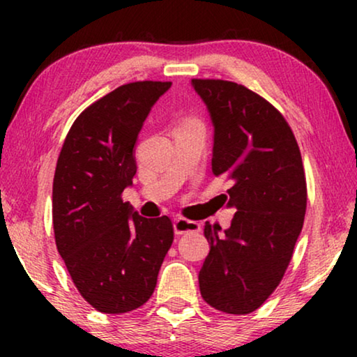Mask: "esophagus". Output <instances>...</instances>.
Segmentation results:
<instances>
[{
	"instance_id": "obj_1",
	"label": "esophagus",
	"mask_w": 357,
	"mask_h": 357,
	"mask_svg": "<svg viewBox=\"0 0 357 357\" xmlns=\"http://www.w3.org/2000/svg\"><path fill=\"white\" fill-rule=\"evenodd\" d=\"M202 226L195 221H188L185 218H175L174 219V231L175 234H185V232H198Z\"/></svg>"
}]
</instances>
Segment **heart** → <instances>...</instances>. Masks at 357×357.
<instances>
[{
  "instance_id": "obj_1",
  "label": "heart",
  "mask_w": 357,
  "mask_h": 357,
  "mask_svg": "<svg viewBox=\"0 0 357 357\" xmlns=\"http://www.w3.org/2000/svg\"><path fill=\"white\" fill-rule=\"evenodd\" d=\"M183 123H192V125H202L199 123V121L197 120V119H188V120H185Z\"/></svg>"
}]
</instances>
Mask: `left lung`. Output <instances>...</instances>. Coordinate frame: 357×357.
<instances>
[{
    "mask_svg": "<svg viewBox=\"0 0 357 357\" xmlns=\"http://www.w3.org/2000/svg\"><path fill=\"white\" fill-rule=\"evenodd\" d=\"M214 125L213 172L231 182V227L204 224L209 250L202 297L224 314L257 310L280 284L304 226L307 183L296 136L281 112L245 86L192 79Z\"/></svg>",
    "mask_w": 357,
    "mask_h": 357,
    "instance_id": "8db88e82",
    "label": "left lung"
}]
</instances>
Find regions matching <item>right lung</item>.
<instances>
[{"instance_id": "1", "label": "right lung", "mask_w": 357, "mask_h": 357, "mask_svg": "<svg viewBox=\"0 0 357 357\" xmlns=\"http://www.w3.org/2000/svg\"><path fill=\"white\" fill-rule=\"evenodd\" d=\"M169 81L116 87L82 110L68 131L53 178V232L79 294L104 314L138 309L153 296L174 242L167 216L148 219L121 193L133 183V148Z\"/></svg>"}]
</instances>
